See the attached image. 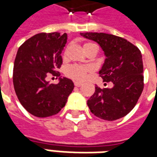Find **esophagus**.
Instances as JSON below:
<instances>
[{
	"instance_id": "34e87169",
	"label": "esophagus",
	"mask_w": 157,
	"mask_h": 157,
	"mask_svg": "<svg viewBox=\"0 0 157 157\" xmlns=\"http://www.w3.org/2000/svg\"><path fill=\"white\" fill-rule=\"evenodd\" d=\"M82 85V82H75V86H77V87H79V86H81Z\"/></svg>"
}]
</instances>
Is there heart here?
<instances>
[{
    "instance_id": "b5f03b06",
    "label": "heart",
    "mask_w": 157,
    "mask_h": 157,
    "mask_svg": "<svg viewBox=\"0 0 157 157\" xmlns=\"http://www.w3.org/2000/svg\"><path fill=\"white\" fill-rule=\"evenodd\" d=\"M91 48H97L94 44L92 43H86L83 44V50L86 52ZM64 55H66V52H65ZM92 71V68L88 65H72L69 66L65 70V74L67 76L71 78L76 80V81H83L87 76L90 72Z\"/></svg>"
}]
</instances>
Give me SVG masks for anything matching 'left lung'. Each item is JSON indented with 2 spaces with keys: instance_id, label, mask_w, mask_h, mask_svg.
Returning a JSON list of instances; mask_svg holds the SVG:
<instances>
[{
  "instance_id": "obj_1",
  "label": "left lung",
  "mask_w": 157,
  "mask_h": 157,
  "mask_svg": "<svg viewBox=\"0 0 157 157\" xmlns=\"http://www.w3.org/2000/svg\"><path fill=\"white\" fill-rule=\"evenodd\" d=\"M85 39L98 43L106 56L99 75L104 85L95 86L87 106L97 117L113 121L127 115L135 108L144 88L142 55L136 46L121 37L104 33H81Z\"/></svg>"
}]
</instances>
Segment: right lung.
<instances>
[{
    "label": "right lung",
    "mask_w": 157,
    "mask_h": 157,
    "mask_svg": "<svg viewBox=\"0 0 157 157\" xmlns=\"http://www.w3.org/2000/svg\"><path fill=\"white\" fill-rule=\"evenodd\" d=\"M67 34L38 33L19 47L13 67V85L22 107L33 116L45 118L58 113L74 89L71 79L59 77L58 84L46 81L48 73L59 75L61 53Z\"/></svg>",
    "instance_id": "add662e5"
}]
</instances>
